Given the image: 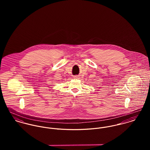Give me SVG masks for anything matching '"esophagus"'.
I'll use <instances>...</instances> for the list:
<instances>
[{
  "instance_id": "1",
  "label": "esophagus",
  "mask_w": 150,
  "mask_h": 150,
  "mask_svg": "<svg viewBox=\"0 0 150 150\" xmlns=\"http://www.w3.org/2000/svg\"><path fill=\"white\" fill-rule=\"evenodd\" d=\"M74 78H78V77H77V76H75Z\"/></svg>"
}]
</instances>
